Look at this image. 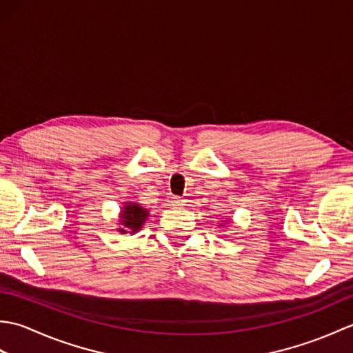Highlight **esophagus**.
I'll list each match as a JSON object with an SVG mask.
<instances>
[{
	"instance_id": "1",
	"label": "esophagus",
	"mask_w": 353,
	"mask_h": 353,
	"mask_svg": "<svg viewBox=\"0 0 353 353\" xmlns=\"http://www.w3.org/2000/svg\"><path fill=\"white\" fill-rule=\"evenodd\" d=\"M171 203L174 206H183L185 205V199L179 197V196H172L171 197Z\"/></svg>"
}]
</instances>
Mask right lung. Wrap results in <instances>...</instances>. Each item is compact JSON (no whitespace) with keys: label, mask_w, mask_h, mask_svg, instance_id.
I'll return each mask as SVG.
<instances>
[{"label":"right lung","mask_w":353,"mask_h":353,"mask_svg":"<svg viewBox=\"0 0 353 353\" xmlns=\"http://www.w3.org/2000/svg\"><path fill=\"white\" fill-rule=\"evenodd\" d=\"M147 216V209H144L141 205L132 203V201H127L124 208L121 209V214H119V224H121L123 228H119L118 232H121V234H127V232L137 234L142 228V224L145 223Z\"/></svg>","instance_id":"right-lung-1"}]
</instances>
